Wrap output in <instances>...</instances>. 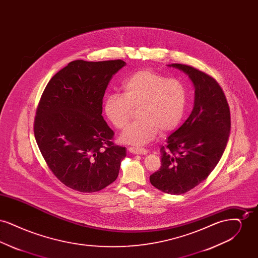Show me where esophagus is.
Listing matches in <instances>:
<instances>
[{
	"mask_svg": "<svg viewBox=\"0 0 258 258\" xmlns=\"http://www.w3.org/2000/svg\"><path fill=\"white\" fill-rule=\"evenodd\" d=\"M128 152L132 154H138V155H146L148 150L144 148L128 147Z\"/></svg>",
	"mask_w": 258,
	"mask_h": 258,
	"instance_id": "esophagus-1",
	"label": "esophagus"
}]
</instances>
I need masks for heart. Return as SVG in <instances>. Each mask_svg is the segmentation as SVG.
I'll list each match as a JSON object with an SVG mask.
<instances>
[{
	"label": "heart",
	"mask_w": 258,
	"mask_h": 258,
	"mask_svg": "<svg viewBox=\"0 0 258 258\" xmlns=\"http://www.w3.org/2000/svg\"><path fill=\"white\" fill-rule=\"evenodd\" d=\"M122 95H108L103 103L106 118L116 128L123 130L137 109L139 121L121 135L123 143L141 146L158 134L176 128L184 117L187 94L184 84L166 78L152 70H141L130 75L122 84Z\"/></svg>",
	"instance_id": "obj_1"
}]
</instances>
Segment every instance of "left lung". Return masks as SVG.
<instances>
[{
    "mask_svg": "<svg viewBox=\"0 0 258 258\" xmlns=\"http://www.w3.org/2000/svg\"><path fill=\"white\" fill-rule=\"evenodd\" d=\"M169 67L184 72L192 81L195 107L160 148L161 166L150 176V182L165 194L182 195L202 183L221 160L230 133V110L212 76L187 64Z\"/></svg>",
    "mask_w": 258,
    "mask_h": 258,
    "instance_id": "obj_1",
    "label": "left lung"
}]
</instances>
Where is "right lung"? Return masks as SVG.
I'll use <instances>...</instances> for the list:
<instances>
[{
	"mask_svg": "<svg viewBox=\"0 0 258 258\" xmlns=\"http://www.w3.org/2000/svg\"><path fill=\"white\" fill-rule=\"evenodd\" d=\"M122 60L71 61L50 79L37 105L34 133L52 173L80 192L113 183L125 148L114 144L103 120L102 98Z\"/></svg>",
	"mask_w": 258,
	"mask_h": 258,
	"instance_id": "right-lung-1",
	"label": "right lung"
}]
</instances>
